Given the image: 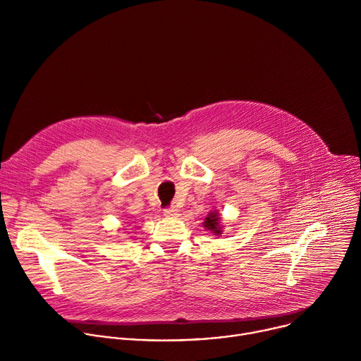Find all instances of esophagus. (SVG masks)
<instances>
[{"mask_svg":"<svg viewBox=\"0 0 361 361\" xmlns=\"http://www.w3.org/2000/svg\"><path fill=\"white\" fill-rule=\"evenodd\" d=\"M178 213H180V210L177 207H169L164 210V216H167V217H177Z\"/></svg>","mask_w":361,"mask_h":361,"instance_id":"esophagus-1","label":"esophagus"}]
</instances>
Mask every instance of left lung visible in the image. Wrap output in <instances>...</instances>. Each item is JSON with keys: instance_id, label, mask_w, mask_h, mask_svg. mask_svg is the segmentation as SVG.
Masks as SVG:
<instances>
[{"instance_id": "left-lung-1", "label": "left lung", "mask_w": 361, "mask_h": 361, "mask_svg": "<svg viewBox=\"0 0 361 361\" xmlns=\"http://www.w3.org/2000/svg\"><path fill=\"white\" fill-rule=\"evenodd\" d=\"M204 228L209 230L212 234L214 235H220L223 234V226H221V217L219 214V212H210L209 216L205 217L204 223H202Z\"/></svg>"}]
</instances>
